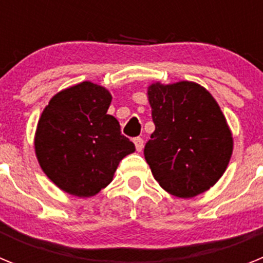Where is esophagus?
Masks as SVG:
<instances>
[{
  "label": "esophagus",
  "mask_w": 263,
  "mask_h": 263,
  "mask_svg": "<svg viewBox=\"0 0 263 263\" xmlns=\"http://www.w3.org/2000/svg\"><path fill=\"white\" fill-rule=\"evenodd\" d=\"M134 145H136L137 152H142V148H143V139L141 138V137H137V138H134Z\"/></svg>",
  "instance_id": "1"
}]
</instances>
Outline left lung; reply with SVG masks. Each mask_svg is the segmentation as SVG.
<instances>
[{
	"instance_id": "obj_1",
	"label": "left lung",
	"mask_w": 263,
	"mask_h": 263,
	"mask_svg": "<svg viewBox=\"0 0 263 263\" xmlns=\"http://www.w3.org/2000/svg\"><path fill=\"white\" fill-rule=\"evenodd\" d=\"M155 125L145 159L160 187L174 196L210 190L227 170L233 138L212 95L191 81L148 87Z\"/></svg>"
}]
</instances>
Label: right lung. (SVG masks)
<instances>
[{"label":"right lung","instance_id":"obj_1","mask_svg":"<svg viewBox=\"0 0 263 263\" xmlns=\"http://www.w3.org/2000/svg\"><path fill=\"white\" fill-rule=\"evenodd\" d=\"M111 96L84 81L51 99L38 122L35 153L46 175L79 197L96 195L111 182L122 158L136 146L108 115Z\"/></svg>","mask_w":263,"mask_h":263}]
</instances>
